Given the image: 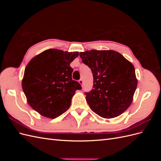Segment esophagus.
<instances>
[{
    "label": "esophagus",
    "instance_id": "1",
    "mask_svg": "<svg viewBox=\"0 0 161 161\" xmlns=\"http://www.w3.org/2000/svg\"><path fill=\"white\" fill-rule=\"evenodd\" d=\"M79 83H80L81 85H82V83H83V81H82V79H80V80H79Z\"/></svg>",
    "mask_w": 161,
    "mask_h": 161
}]
</instances>
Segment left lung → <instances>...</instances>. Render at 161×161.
<instances>
[{
    "mask_svg": "<svg viewBox=\"0 0 161 161\" xmlns=\"http://www.w3.org/2000/svg\"><path fill=\"white\" fill-rule=\"evenodd\" d=\"M79 55L93 76L92 89L85 92L91 109L108 119L123 114L132 102L137 87L133 64L114 50H92Z\"/></svg>",
    "mask_w": 161,
    "mask_h": 161,
    "instance_id": "obj_1",
    "label": "left lung"
}]
</instances>
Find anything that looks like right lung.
I'll list each match as a JSON object with an SVG mask.
<instances>
[{"instance_id": "1", "label": "right lung", "mask_w": 161, "mask_h": 161, "mask_svg": "<svg viewBox=\"0 0 161 161\" xmlns=\"http://www.w3.org/2000/svg\"><path fill=\"white\" fill-rule=\"evenodd\" d=\"M79 52L48 49L34 57L27 65L22 88L27 102L42 115L54 119L69 108L76 90L82 89L72 80L70 64Z\"/></svg>"}]
</instances>
